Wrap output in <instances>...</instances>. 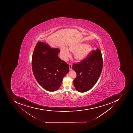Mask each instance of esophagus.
Wrapping results in <instances>:
<instances>
[{"mask_svg": "<svg viewBox=\"0 0 133 133\" xmlns=\"http://www.w3.org/2000/svg\"><path fill=\"white\" fill-rule=\"evenodd\" d=\"M69 68H70V70H72V65L71 64V63H69Z\"/></svg>", "mask_w": 133, "mask_h": 133, "instance_id": "obj_1", "label": "esophagus"}]
</instances>
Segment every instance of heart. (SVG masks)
<instances>
[{
	"mask_svg": "<svg viewBox=\"0 0 133 133\" xmlns=\"http://www.w3.org/2000/svg\"><path fill=\"white\" fill-rule=\"evenodd\" d=\"M92 50L90 45L84 44V43H76L69 46V49L65 47L61 49L60 57L63 60L66 61L70 55V51L74 52V56L76 60L82 61L85 59L90 54Z\"/></svg>",
	"mask_w": 133,
	"mask_h": 133,
	"instance_id": "b5f03b06",
	"label": "heart"
}]
</instances>
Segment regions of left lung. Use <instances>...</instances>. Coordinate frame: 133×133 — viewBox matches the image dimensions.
Wrapping results in <instances>:
<instances>
[{"label":"left lung","mask_w":133,"mask_h":133,"mask_svg":"<svg viewBox=\"0 0 133 133\" xmlns=\"http://www.w3.org/2000/svg\"><path fill=\"white\" fill-rule=\"evenodd\" d=\"M103 67V59L99 49L93 51L86 59L74 64L72 69L77 74L74 80V86L77 91L81 93L92 88L99 79Z\"/></svg>","instance_id":"obj_1"}]
</instances>
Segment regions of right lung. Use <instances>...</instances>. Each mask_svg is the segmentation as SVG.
I'll return each mask as SVG.
<instances>
[{"mask_svg": "<svg viewBox=\"0 0 133 133\" xmlns=\"http://www.w3.org/2000/svg\"><path fill=\"white\" fill-rule=\"evenodd\" d=\"M59 52V48L41 42L37 43L33 52V74L38 83L48 91L57 90L69 71L68 65L58 57Z\"/></svg>", "mask_w": 133, "mask_h": 133, "instance_id": "add662e5", "label": "right lung"}]
</instances>
